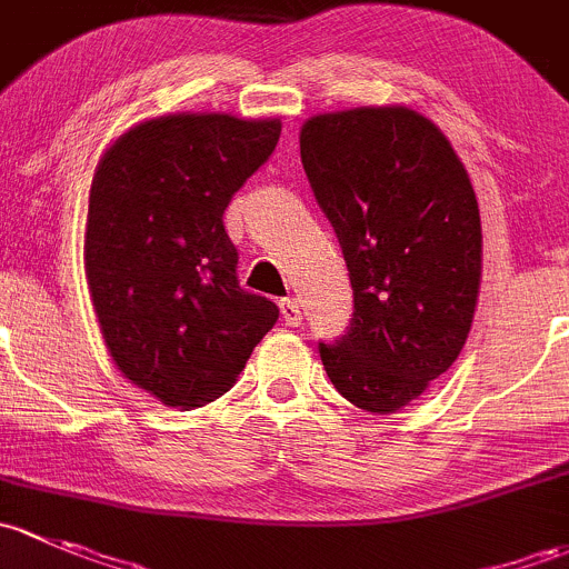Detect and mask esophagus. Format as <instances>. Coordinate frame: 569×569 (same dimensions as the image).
Instances as JSON below:
<instances>
[{"instance_id":"34e87169","label":"esophagus","mask_w":569,"mask_h":569,"mask_svg":"<svg viewBox=\"0 0 569 569\" xmlns=\"http://www.w3.org/2000/svg\"><path fill=\"white\" fill-rule=\"evenodd\" d=\"M279 312H282V323L290 326V328H298L303 323V312H301V303L296 301V298H284L282 303H279Z\"/></svg>"}]
</instances>
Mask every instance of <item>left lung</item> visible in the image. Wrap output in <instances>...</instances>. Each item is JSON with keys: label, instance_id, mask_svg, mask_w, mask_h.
Returning a JSON list of instances; mask_svg holds the SVG:
<instances>
[{"label": "left lung", "instance_id": "obj_1", "mask_svg": "<svg viewBox=\"0 0 569 569\" xmlns=\"http://www.w3.org/2000/svg\"><path fill=\"white\" fill-rule=\"evenodd\" d=\"M301 163L342 246L353 320L320 359L333 389L397 413L449 370L482 282V221L466 167L411 107L309 117Z\"/></svg>", "mask_w": 569, "mask_h": 569}]
</instances>
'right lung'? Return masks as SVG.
Segmentation results:
<instances>
[{
    "label": "right lung",
    "instance_id": "right-lung-1",
    "mask_svg": "<svg viewBox=\"0 0 569 569\" xmlns=\"http://www.w3.org/2000/svg\"><path fill=\"white\" fill-rule=\"evenodd\" d=\"M279 133V117L178 111L131 126L98 161L84 232L92 309L117 370L163 406L219 400L277 323V303L238 284L224 210Z\"/></svg>",
    "mask_w": 569,
    "mask_h": 569
}]
</instances>
